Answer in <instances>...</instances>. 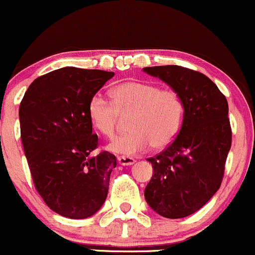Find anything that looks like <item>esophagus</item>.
Here are the masks:
<instances>
[{
    "label": "esophagus",
    "mask_w": 255,
    "mask_h": 255,
    "mask_svg": "<svg viewBox=\"0 0 255 255\" xmlns=\"http://www.w3.org/2000/svg\"><path fill=\"white\" fill-rule=\"evenodd\" d=\"M118 162H119L120 166H132L136 161L133 158H131V157L122 156V157H118Z\"/></svg>",
    "instance_id": "34e87169"
}]
</instances>
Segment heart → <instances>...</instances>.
I'll use <instances>...</instances> for the list:
<instances>
[{"mask_svg":"<svg viewBox=\"0 0 255 255\" xmlns=\"http://www.w3.org/2000/svg\"><path fill=\"white\" fill-rule=\"evenodd\" d=\"M108 101L101 93L91 97L88 118L97 131L112 136L120 115H128V132L114 136L107 148L122 156L145 152L149 145L162 148L179 132L184 117L182 97L173 89L146 82H123L110 89Z\"/></svg>","mask_w":255,"mask_h":255,"instance_id":"obj_1","label":"heart"}]
</instances>
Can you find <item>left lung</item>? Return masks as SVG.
Segmentation results:
<instances>
[{"instance_id":"obj_1","label":"left lung","mask_w":255,"mask_h":255,"mask_svg":"<svg viewBox=\"0 0 255 255\" xmlns=\"http://www.w3.org/2000/svg\"><path fill=\"white\" fill-rule=\"evenodd\" d=\"M177 92L184 103L183 124L173 142L151 162L153 175L145 189L149 207L167 219L200 210L221 185L232 142L228 103L209 77L175 65L145 67Z\"/></svg>"}]
</instances>
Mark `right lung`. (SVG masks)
Here are the masks:
<instances>
[{
  "label": "right lung",
  "instance_id": "add662e5",
  "mask_svg": "<svg viewBox=\"0 0 255 255\" xmlns=\"http://www.w3.org/2000/svg\"><path fill=\"white\" fill-rule=\"evenodd\" d=\"M114 72L62 67L31 82L19 106L20 138L34 185L50 209L67 219H87L108 195L114 154L92 152L87 106Z\"/></svg>",
  "mask_w": 255,
  "mask_h": 255
}]
</instances>
